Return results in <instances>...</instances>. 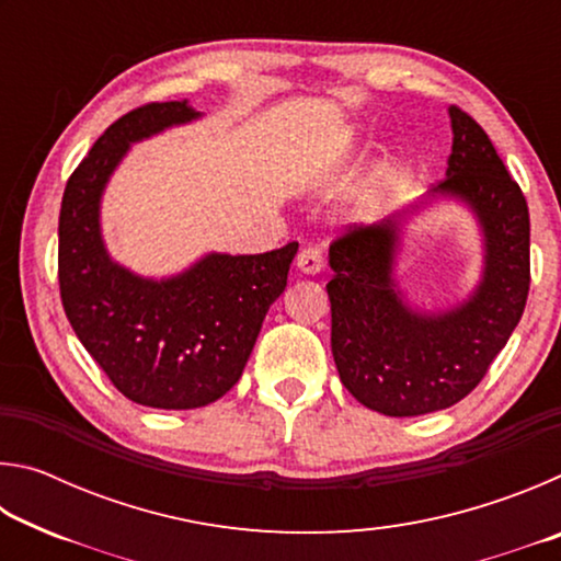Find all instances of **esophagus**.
<instances>
[{
    "instance_id": "34e87169",
    "label": "esophagus",
    "mask_w": 561,
    "mask_h": 561,
    "mask_svg": "<svg viewBox=\"0 0 561 561\" xmlns=\"http://www.w3.org/2000/svg\"><path fill=\"white\" fill-rule=\"evenodd\" d=\"M297 270L301 274H319L324 270V252L319 247H304L297 254Z\"/></svg>"
}]
</instances>
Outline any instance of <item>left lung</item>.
Wrapping results in <instances>:
<instances>
[{
  "instance_id": "obj_1",
  "label": "left lung",
  "mask_w": 561,
  "mask_h": 561,
  "mask_svg": "<svg viewBox=\"0 0 561 561\" xmlns=\"http://www.w3.org/2000/svg\"><path fill=\"white\" fill-rule=\"evenodd\" d=\"M453 153L433 193L458 195L485 232V274L470 301L415 314L391 279L398 220L346 225L329 247L334 277L331 351L348 393L393 417L425 415L462 401L505 348L529 294V210L488 133L450 108Z\"/></svg>"
}]
</instances>
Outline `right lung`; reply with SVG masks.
I'll use <instances>...</instances> for the list:
<instances>
[{
  "label": "right lung",
  "instance_id": "right-lung-1",
  "mask_svg": "<svg viewBox=\"0 0 561 561\" xmlns=\"http://www.w3.org/2000/svg\"><path fill=\"white\" fill-rule=\"evenodd\" d=\"M193 118L185 101H168L111 123L71 173L59 213V289L76 336L123 396L163 411L207 405L240 381L299 250L289 242L264 254H210L163 282L108 260L99 201L113 168L133 140Z\"/></svg>",
  "mask_w": 561,
  "mask_h": 561
}]
</instances>
